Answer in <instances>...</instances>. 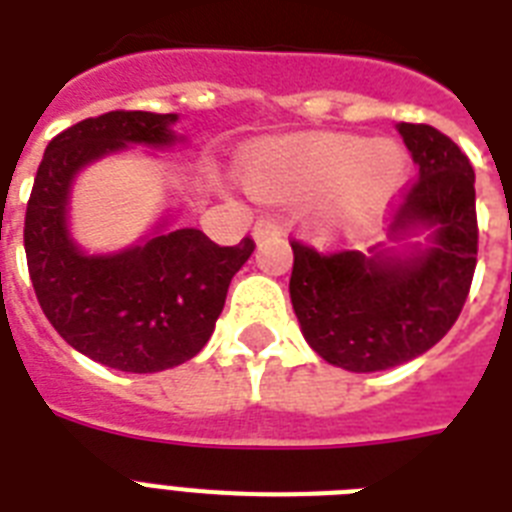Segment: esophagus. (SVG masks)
<instances>
[{"label":"esophagus","instance_id":"obj_1","mask_svg":"<svg viewBox=\"0 0 512 512\" xmlns=\"http://www.w3.org/2000/svg\"><path fill=\"white\" fill-rule=\"evenodd\" d=\"M281 236V225L273 223V220H257L255 228H252V239L265 241V239H276Z\"/></svg>","mask_w":512,"mask_h":512}]
</instances>
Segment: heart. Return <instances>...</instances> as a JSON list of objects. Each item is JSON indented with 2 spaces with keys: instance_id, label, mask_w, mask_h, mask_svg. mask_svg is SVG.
<instances>
[{
  "instance_id": "obj_1",
  "label": "heart",
  "mask_w": 512,
  "mask_h": 512,
  "mask_svg": "<svg viewBox=\"0 0 512 512\" xmlns=\"http://www.w3.org/2000/svg\"><path fill=\"white\" fill-rule=\"evenodd\" d=\"M409 177L393 140L303 135L265 140L244 159V183L268 201H316L313 228L324 239H356L380 223Z\"/></svg>"
}]
</instances>
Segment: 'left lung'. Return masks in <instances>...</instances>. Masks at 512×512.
<instances>
[{"label":"left lung","mask_w":512,"mask_h":512,"mask_svg":"<svg viewBox=\"0 0 512 512\" xmlns=\"http://www.w3.org/2000/svg\"><path fill=\"white\" fill-rule=\"evenodd\" d=\"M420 180L388 244L319 255L292 241L289 297L303 337L332 366L382 372L422 356L452 329L478 255L476 172L430 124H398Z\"/></svg>","instance_id":"obj_1"}]
</instances>
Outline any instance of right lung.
Wrapping results in <instances>:
<instances>
[{
	"mask_svg": "<svg viewBox=\"0 0 512 512\" xmlns=\"http://www.w3.org/2000/svg\"><path fill=\"white\" fill-rule=\"evenodd\" d=\"M177 114L111 111L50 140L26 209L28 273L36 300L63 340L119 372L148 374L185 364L215 332L228 284L252 255V239L217 247L196 228L159 217L148 236L90 255L71 236L79 172L132 146L172 148Z\"/></svg>",
	"mask_w": 512,
	"mask_h": 512,
	"instance_id": "obj_1",
	"label": "right lung"
}]
</instances>
